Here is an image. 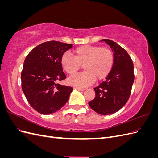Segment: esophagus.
Instances as JSON below:
<instances>
[{
    "label": "esophagus",
    "mask_w": 158,
    "mask_h": 158,
    "mask_svg": "<svg viewBox=\"0 0 158 158\" xmlns=\"http://www.w3.org/2000/svg\"><path fill=\"white\" fill-rule=\"evenodd\" d=\"M74 89H76V90H78V91H84L85 89H82V88H76V87H74L73 88Z\"/></svg>",
    "instance_id": "1"
}]
</instances>
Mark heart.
<instances>
[{"instance_id": "obj_1", "label": "heart", "mask_w": 158, "mask_h": 158, "mask_svg": "<svg viewBox=\"0 0 158 158\" xmlns=\"http://www.w3.org/2000/svg\"><path fill=\"white\" fill-rule=\"evenodd\" d=\"M74 57L66 52L60 58V64L66 73L71 75L76 73L81 65L85 71L72 76L68 83L76 88L88 86L95 79L101 80L109 74L114 63L113 52L106 47L85 45L73 51Z\"/></svg>"}]
</instances>
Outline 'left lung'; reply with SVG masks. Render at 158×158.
I'll use <instances>...</instances> for the list:
<instances>
[{
  "instance_id": "8db88e82",
  "label": "left lung",
  "mask_w": 158,
  "mask_h": 158,
  "mask_svg": "<svg viewBox=\"0 0 158 158\" xmlns=\"http://www.w3.org/2000/svg\"><path fill=\"white\" fill-rule=\"evenodd\" d=\"M99 41L111 47L114 63L106 80L94 88L95 97L88 104L98 114L108 115L120 110L130 97L135 80L134 65L128 52L117 43L109 40Z\"/></svg>"
}]
</instances>
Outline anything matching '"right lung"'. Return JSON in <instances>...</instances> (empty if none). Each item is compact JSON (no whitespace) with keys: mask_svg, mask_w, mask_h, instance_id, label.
Returning <instances> with one entry per match:
<instances>
[{"mask_svg":"<svg viewBox=\"0 0 158 158\" xmlns=\"http://www.w3.org/2000/svg\"><path fill=\"white\" fill-rule=\"evenodd\" d=\"M72 44L51 41L33 49L23 63L22 89L30 106L43 114L59 111L68 102L73 88L57 84L66 78L60 58Z\"/></svg>","mask_w":158,"mask_h":158,"instance_id":"obj_1","label":"right lung"}]
</instances>
